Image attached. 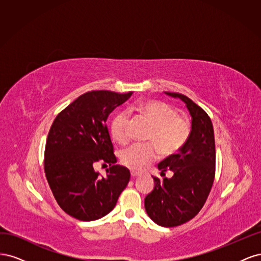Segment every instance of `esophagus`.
I'll use <instances>...</instances> for the list:
<instances>
[{"instance_id":"34e87169","label":"esophagus","mask_w":261,"mask_h":261,"mask_svg":"<svg viewBox=\"0 0 261 261\" xmlns=\"http://www.w3.org/2000/svg\"><path fill=\"white\" fill-rule=\"evenodd\" d=\"M130 175H132L133 178H135V177L139 176V173H137V172H130Z\"/></svg>"}]
</instances>
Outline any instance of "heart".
Segmentation results:
<instances>
[{
  "mask_svg": "<svg viewBox=\"0 0 261 261\" xmlns=\"http://www.w3.org/2000/svg\"><path fill=\"white\" fill-rule=\"evenodd\" d=\"M134 111L146 118L151 126L147 140L151 141L163 155H172L184 146L191 134V123L184 116L177 115L175 108L167 102L147 100L138 103ZM129 117L118 112L112 118L110 133L116 143L124 145L128 140ZM156 150L153 145H132L120 152V161L133 171H141L147 164L155 160Z\"/></svg>",
  "mask_w": 261,
  "mask_h": 261,
  "instance_id": "obj_1",
  "label": "heart"
}]
</instances>
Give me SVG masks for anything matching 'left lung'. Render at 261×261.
Returning a JSON list of instances; mask_svg holds the SVG:
<instances>
[{"instance_id": "8db88e82", "label": "left lung", "mask_w": 261, "mask_h": 261, "mask_svg": "<svg viewBox=\"0 0 261 261\" xmlns=\"http://www.w3.org/2000/svg\"><path fill=\"white\" fill-rule=\"evenodd\" d=\"M185 103L192 116V129L177 154L158 164V169L172 171L171 178L153 177L154 187L145 197V209L154 223L164 227L192 220L206 202L215 179L216 144L210 117L184 94L164 92Z\"/></svg>"}]
</instances>
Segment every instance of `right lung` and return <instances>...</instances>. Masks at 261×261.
I'll use <instances>...</instances> for the list:
<instances>
[{
	"instance_id": "1",
	"label": "right lung",
	"mask_w": 261,
	"mask_h": 261,
	"mask_svg": "<svg viewBox=\"0 0 261 261\" xmlns=\"http://www.w3.org/2000/svg\"><path fill=\"white\" fill-rule=\"evenodd\" d=\"M133 92H86L55 117L46 139L44 172L54 198L67 215L94 221L115 207L130 173L115 164L107 118ZM98 161L109 163L107 176L94 170Z\"/></svg>"
}]
</instances>
